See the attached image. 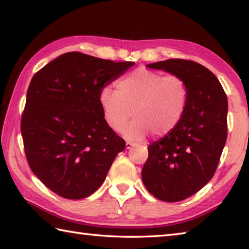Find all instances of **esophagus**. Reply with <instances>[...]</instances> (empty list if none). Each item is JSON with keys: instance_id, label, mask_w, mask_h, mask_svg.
Segmentation results:
<instances>
[{"instance_id": "1", "label": "esophagus", "mask_w": 249, "mask_h": 249, "mask_svg": "<svg viewBox=\"0 0 249 249\" xmlns=\"http://www.w3.org/2000/svg\"><path fill=\"white\" fill-rule=\"evenodd\" d=\"M133 146H134L133 142H129V141L126 142V149H130V147H133Z\"/></svg>"}]
</instances>
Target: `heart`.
Segmentation results:
<instances>
[{"mask_svg": "<svg viewBox=\"0 0 249 249\" xmlns=\"http://www.w3.org/2000/svg\"><path fill=\"white\" fill-rule=\"evenodd\" d=\"M105 120L115 131L124 130L129 139L141 140L152 133L165 137L178 127L188 102V87L178 75L138 68L115 82V92L105 88L99 94Z\"/></svg>", "mask_w": 249, "mask_h": 249, "instance_id": "obj_1", "label": "heart"}]
</instances>
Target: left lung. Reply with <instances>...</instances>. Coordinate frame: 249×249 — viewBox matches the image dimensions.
<instances>
[{
    "mask_svg": "<svg viewBox=\"0 0 249 249\" xmlns=\"http://www.w3.org/2000/svg\"><path fill=\"white\" fill-rule=\"evenodd\" d=\"M184 78L187 107L181 123L149 146L141 177L155 198L178 202L208 184L227 141L228 100L218 79L197 62L170 59L149 64Z\"/></svg>",
    "mask_w": 249,
    "mask_h": 249,
    "instance_id": "left-lung-1",
    "label": "left lung"
}]
</instances>
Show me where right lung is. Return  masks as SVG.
<instances>
[{
	"mask_svg": "<svg viewBox=\"0 0 249 249\" xmlns=\"http://www.w3.org/2000/svg\"><path fill=\"white\" fill-rule=\"evenodd\" d=\"M134 65L67 52L31 80L21 116L26 160L45 186L65 199L99 188L124 139L107 124L102 89Z\"/></svg>",
	"mask_w": 249,
	"mask_h": 249,
	"instance_id": "add662e5",
	"label": "right lung"
}]
</instances>
